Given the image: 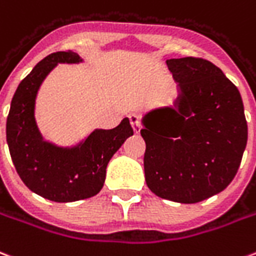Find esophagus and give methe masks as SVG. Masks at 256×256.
<instances>
[{
    "mask_svg": "<svg viewBox=\"0 0 256 256\" xmlns=\"http://www.w3.org/2000/svg\"><path fill=\"white\" fill-rule=\"evenodd\" d=\"M128 116L130 124H132L134 132H140V130H141V118H140V115L136 114V112H132Z\"/></svg>",
    "mask_w": 256,
    "mask_h": 256,
    "instance_id": "esophagus-1",
    "label": "esophagus"
}]
</instances>
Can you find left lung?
<instances>
[{"instance_id": "obj_1", "label": "left lung", "mask_w": 256, "mask_h": 256, "mask_svg": "<svg viewBox=\"0 0 256 256\" xmlns=\"http://www.w3.org/2000/svg\"><path fill=\"white\" fill-rule=\"evenodd\" d=\"M182 94L177 108L145 116V180L158 198L193 204L222 192L240 166L247 120L240 92L202 58H169Z\"/></svg>"}]
</instances>
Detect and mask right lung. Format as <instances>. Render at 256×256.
Returning <instances> with one entry per match:
<instances>
[{"mask_svg": "<svg viewBox=\"0 0 256 256\" xmlns=\"http://www.w3.org/2000/svg\"><path fill=\"white\" fill-rule=\"evenodd\" d=\"M79 60L72 50L42 58L16 90L6 120V142L20 178L32 192L56 202H78L99 193L107 164L134 132L124 118L111 130H95L74 149H58L42 141L33 116L37 90L56 64Z\"/></svg>", "mask_w": 256, "mask_h": 256, "instance_id": "1", "label": "right lung"}]
</instances>
